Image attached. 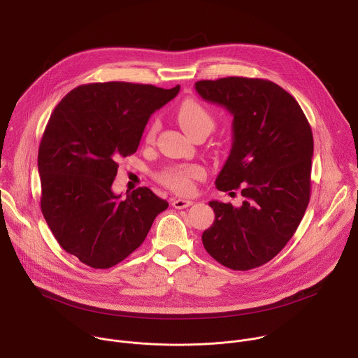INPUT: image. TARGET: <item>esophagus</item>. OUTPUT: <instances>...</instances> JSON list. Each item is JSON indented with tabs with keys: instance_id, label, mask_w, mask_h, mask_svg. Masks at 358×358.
Wrapping results in <instances>:
<instances>
[{
	"instance_id": "esophagus-1",
	"label": "esophagus",
	"mask_w": 358,
	"mask_h": 358,
	"mask_svg": "<svg viewBox=\"0 0 358 358\" xmlns=\"http://www.w3.org/2000/svg\"><path fill=\"white\" fill-rule=\"evenodd\" d=\"M192 203V201H189V199H174L173 201V207L176 208V210H184V208H187V207H189Z\"/></svg>"
}]
</instances>
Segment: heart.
I'll list each match as a JSON object with an SVG mask.
<instances>
[{"instance_id":"obj_1","label":"heart","mask_w":358,"mask_h":358,"mask_svg":"<svg viewBox=\"0 0 358 358\" xmlns=\"http://www.w3.org/2000/svg\"><path fill=\"white\" fill-rule=\"evenodd\" d=\"M177 120L182 130L192 137L196 133L206 131L211 133L215 127V119L211 115V112L202 106L199 101L188 99L184 100L182 103L177 109ZM160 124L159 122H152L145 133V141L152 143L159 133ZM206 176V170H203L198 164H187V166H173L164 169L159 174V181L166 185L169 189L177 192V194H191L194 191V181L201 180Z\"/></svg>"}]
</instances>
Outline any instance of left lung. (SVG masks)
Returning <instances> with one entry per match:
<instances>
[{"label": "left lung", "mask_w": 358, "mask_h": 358, "mask_svg": "<svg viewBox=\"0 0 358 358\" xmlns=\"http://www.w3.org/2000/svg\"><path fill=\"white\" fill-rule=\"evenodd\" d=\"M195 90L234 116L231 155L215 185L241 188L243 196L239 208L210 202L215 220L202 234L203 248L234 271L262 266L290 241L308 208L312 127L296 99L266 79L198 80Z\"/></svg>", "instance_id": "8db88e82"}]
</instances>
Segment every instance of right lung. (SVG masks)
I'll list each match as a JSON object with an SVG mask.
<instances>
[{"mask_svg":"<svg viewBox=\"0 0 358 358\" xmlns=\"http://www.w3.org/2000/svg\"><path fill=\"white\" fill-rule=\"evenodd\" d=\"M130 82L80 85L54 109L39 151L41 210L58 243L82 264L108 269L134 252L169 202L147 187L112 191L119 160L134 155L148 117L177 96Z\"/></svg>","mask_w":358,"mask_h":358,"instance_id":"right-lung-1","label":"right lung"}]
</instances>
